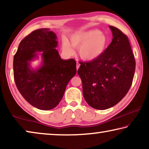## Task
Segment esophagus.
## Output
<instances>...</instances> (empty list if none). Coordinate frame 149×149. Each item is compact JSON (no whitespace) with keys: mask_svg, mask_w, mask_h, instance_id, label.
<instances>
[{"mask_svg":"<svg viewBox=\"0 0 149 149\" xmlns=\"http://www.w3.org/2000/svg\"><path fill=\"white\" fill-rule=\"evenodd\" d=\"M79 65H80V64L79 63V62H77V63H76V68H77V70L79 69Z\"/></svg>","mask_w":149,"mask_h":149,"instance_id":"1","label":"esophagus"}]
</instances>
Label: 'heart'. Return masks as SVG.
Listing matches in <instances>:
<instances>
[{
	"mask_svg": "<svg viewBox=\"0 0 149 149\" xmlns=\"http://www.w3.org/2000/svg\"><path fill=\"white\" fill-rule=\"evenodd\" d=\"M70 44L67 40L62 42V49L68 55L74 53L78 48V55L82 60L90 62L96 60L104 52L108 44L106 35L100 30L93 29L74 33L70 37Z\"/></svg>",
	"mask_w": 149,
	"mask_h": 149,
	"instance_id": "1",
	"label": "heart"
}]
</instances>
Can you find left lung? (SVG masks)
Instances as JSON below:
<instances>
[{
    "instance_id": "1",
    "label": "left lung",
    "mask_w": 149,
    "mask_h": 149,
    "mask_svg": "<svg viewBox=\"0 0 149 149\" xmlns=\"http://www.w3.org/2000/svg\"><path fill=\"white\" fill-rule=\"evenodd\" d=\"M113 40L96 60L79 62L85 100L91 107L104 110L117 104L133 82L135 60L129 39L117 28L110 26Z\"/></svg>"
}]
</instances>
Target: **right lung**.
<instances>
[{"mask_svg":"<svg viewBox=\"0 0 149 149\" xmlns=\"http://www.w3.org/2000/svg\"><path fill=\"white\" fill-rule=\"evenodd\" d=\"M56 40L49 28L36 30L20 42L14 56V78L18 91L30 105L41 110H50L59 104L68 82L76 74V62L60 58ZM38 55L42 63L34 69L30 62Z\"/></svg>","mask_w":149,"mask_h":149,"instance_id":"add662e5","label":"right lung"}]
</instances>
